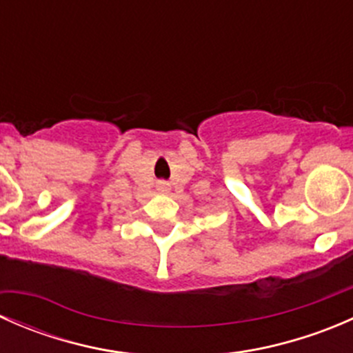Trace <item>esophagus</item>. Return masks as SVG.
Masks as SVG:
<instances>
[{
	"label": "esophagus",
	"instance_id": "obj_1",
	"mask_svg": "<svg viewBox=\"0 0 353 353\" xmlns=\"http://www.w3.org/2000/svg\"><path fill=\"white\" fill-rule=\"evenodd\" d=\"M159 190L160 191H167V190H169V184H167V183H160L159 184Z\"/></svg>",
	"mask_w": 353,
	"mask_h": 353
}]
</instances>
